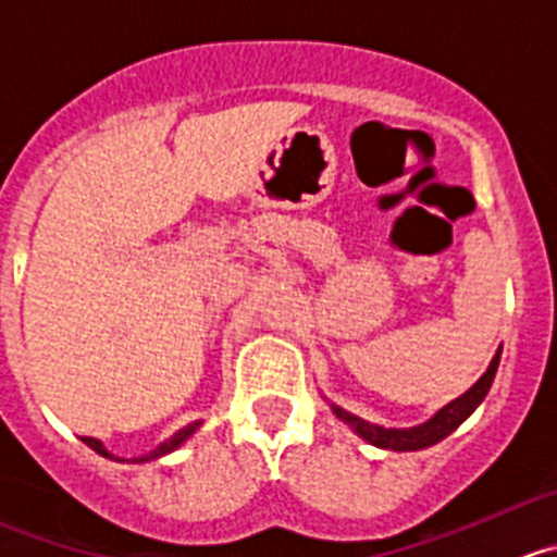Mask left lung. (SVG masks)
I'll return each instance as SVG.
<instances>
[{
	"label": "left lung",
	"instance_id": "8db88e82",
	"mask_svg": "<svg viewBox=\"0 0 557 557\" xmlns=\"http://www.w3.org/2000/svg\"><path fill=\"white\" fill-rule=\"evenodd\" d=\"M500 350H504V348L495 350L493 361H490V367L484 370V375L479 377V381L473 383V386L468 388L466 394H460L457 399L446 403L444 408L435 410V413L430 416L428 422L416 424V428H403V430H399V428H381V424L367 422V419H361V416L350 413V410L339 408V405H334V403H329V408H332V413L337 416L339 422L348 424V428L354 430V433L359 435L361 441L377 446V449H388V451L428 449V446H435L438 441H444L446 435L455 433V430L460 428L462 422H466L468 416H471L473 410L482 405V399L487 397L490 386H493L495 372H498Z\"/></svg>",
	"mask_w": 557,
	"mask_h": 557
}]
</instances>
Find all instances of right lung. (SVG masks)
<instances>
[{"label": "right lung", "mask_w": 557, "mask_h": 557, "mask_svg": "<svg viewBox=\"0 0 557 557\" xmlns=\"http://www.w3.org/2000/svg\"><path fill=\"white\" fill-rule=\"evenodd\" d=\"M198 428H201V422L187 424V428L176 430V433L171 435V438H165L163 444H160L154 451H149V455H144V457H133V460H124V457H113L111 451L106 449V444H102V441H97V438H86V435H84V438H81V441H84V444L89 446V449H95L100 457H108V460H116V462H149V460H160V457H165V455H171V451L180 449V446L185 444V441H190L193 435H196Z\"/></svg>", "instance_id": "add662e5"}]
</instances>
